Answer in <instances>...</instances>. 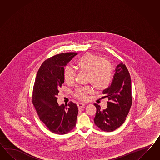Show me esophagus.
I'll list each match as a JSON object with an SVG mask.
<instances>
[{"mask_svg": "<svg viewBox=\"0 0 160 160\" xmlns=\"http://www.w3.org/2000/svg\"><path fill=\"white\" fill-rule=\"evenodd\" d=\"M84 106H85V104L82 103H78V108L79 110H81V109H82V108L84 107Z\"/></svg>", "mask_w": 160, "mask_h": 160, "instance_id": "34e87169", "label": "esophagus"}]
</instances>
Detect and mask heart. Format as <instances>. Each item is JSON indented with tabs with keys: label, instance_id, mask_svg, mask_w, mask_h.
Masks as SVG:
<instances>
[{
	"label": "heart",
	"instance_id": "b5f03b06",
	"mask_svg": "<svg viewBox=\"0 0 160 160\" xmlns=\"http://www.w3.org/2000/svg\"><path fill=\"white\" fill-rule=\"evenodd\" d=\"M76 65L81 70L87 72V80L97 91H103L109 87L112 78V66L109 61L101 58L98 55L91 52L82 55L76 62ZM76 72L70 66L63 71V78L68 84L74 82ZM89 86L78 88L74 91V97L78 100L86 101L88 94L91 93Z\"/></svg>",
	"mask_w": 160,
	"mask_h": 160
}]
</instances>
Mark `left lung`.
<instances>
[{
	"label": "left lung",
	"mask_w": 160,
	"mask_h": 160,
	"mask_svg": "<svg viewBox=\"0 0 160 160\" xmlns=\"http://www.w3.org/2000/svg\"><path fill=\"white\" fill-rule=\"evenodd\" d=\"M115 71L111 85L103 91L109 99L108 108L101 110L100 106L94 104L97 108L94 123L106 132L114 131L124 122L132 102L131 79L127 67L121 62Z\"/></svg>",
	"instance_id": "left-lung-1"
}]
</instances>
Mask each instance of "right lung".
<instances>
[{
	"label": "right lung",
	"mask_w": 160,
	"mask_h": 160,
	"mask_svg": "<svg viewBox=\"0 0 160 160\" xmlns=\"http://www.w3.org/2000/svg\"><path fill=\"white\" fill-rule=\"evenodd\" d=\"M76 52L56 55L45 60L36 76L32 103L42 121L51 132L63 135L76 126L78 108L72 102L59 105L57 96L64 82V67Z\"/></svg>",
	"instance_id": "right-lung-1"
}]
</instances>
